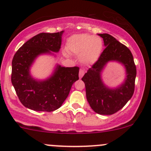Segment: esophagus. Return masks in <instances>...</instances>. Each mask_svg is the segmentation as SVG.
<instances>
[{"mask_svg": "<svg viewBox=\"0 0 151 151\" xmlns=\"http://www.w3.org/2000/svg\"><path fill=\"white\" fill-rule=\"evenodd\" d=\"M85 74V71L83 69H80V73H79V77L80 78H82L83 77V75Z\"/></svg>", "mask_w": 151, "mask_h": 151, "instance_id": "1", "label": "esophagus"}]
</instances>
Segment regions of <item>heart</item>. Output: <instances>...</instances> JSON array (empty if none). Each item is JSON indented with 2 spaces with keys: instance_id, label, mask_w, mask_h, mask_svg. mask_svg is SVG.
I'll return each instance as SVG.
<instances>
[{
  "instance_id": "obj_1",
  "label": "heart",
  "mask_w": 151,
  "mask_h": 151,
  "mask_svg": "<svg viewBox=\"0 0 151 151\" xmlns=\"http://www.w3.org/2000/svg\"><path fill=\"white\" fill-rule=\"evenodd\" d=\"M103 47L99 36L88 34H77L67 41L66 48L69 52L80 55V60L85 64L93 63L98 60Z\"/></svg>"
}]
</instances>
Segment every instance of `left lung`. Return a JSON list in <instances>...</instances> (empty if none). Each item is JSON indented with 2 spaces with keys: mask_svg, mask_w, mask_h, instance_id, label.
<instances>
[{
  "mask_svg": "<svg viewBox=\"0 0 151 151\" xmlns=\"http://www.w3.org/2000/svg\"><path fill=\"white\" fill-rule=\"evenodd\" d=\"M99 36L106 47L82 80L85 85L87 100L93 110L100 115H112L122 109L133 96L137 69L133 55L127 47L107 33ZM112 60L122 63L127 71L125 82L115 89L105 86L101 77L105 65Z\"/></svg>",
  "mask_w": 151,
  "mask_h": 151,
  "instance_id": "1",
  "label": "left lung"
}]
</instances>
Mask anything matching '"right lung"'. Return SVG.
Masks as SVG:
<instances>
[{
  "mask_svg": "<svg viewBox=\"0 0 151 151\" xmlns=\"http://www.w3.org/2000/svg\"><path fill=\"white\" fill-rule=\"evenodd\" d=\"M63 30L41 33L25 42L14 55L12 83L19 101L25 107L35 111L52 112L60 107L74 82L79 80V67L58 65L52 75L37 81L30 76V68L41 54L58 52L61 46Z\"/></svg>",
  "mask_w": 151,
  "mask_h": 151,
  "instance_id": "add662e5",
  "label": "right lung"
}]
</instances>
